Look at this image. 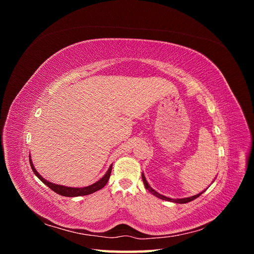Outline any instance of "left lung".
<instances>
[{"label":"left lung","mask_w":254,"mask_h":254,"mask_svg":"<svg viewBox=\"0 0 254 254\" xmlns=\"http://www.w3.org/2000/svg\"><path fill=\"white\" fill-rule=\"evenodd\" d=\"M142 180H143V182H144V186H145L146 190H148L152 195H155L156 197H158V198H160V199H162V200L171 201V202H175V203H188V202H190V201H193L194 199L198 198L202 193H204V190H204L201 191V193H199V194L194 195V196H190V197H186V198H170V197H166V196H164V195H162V194L158 193L157 190H153V189L149 186V184H148L147 180H146V178H145V176H144L143 173H142Z\"/></svg>","instance_id":"8db88e82"}]
</instances>
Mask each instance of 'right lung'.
<instances>
[{
    "label": "right lung",
    "instance_id": "obj_1",
    "mask_svg": "<svg viewBox=\"0 0 254 254\" xmlns=\"http://www.w3.org/2000/svg\"><path fill=\"white\" fill-rule=\"evenodd\" d=\"M29 163H30V167H32L34 174L45 184V186H48L52 190L55 191V193H57L61 196H64V197H77V196L90 195L92 193H95V191H97L98 190H102L106 186L107 182H108V180L110 178L111 170H112V165H110L109 168H108V171H107V173L102 177V178L99 179L98 181H96L95 183L91 184V186H89V187L72 188V187H64V186H61V184L53 183V182L48 181L47 179H44L43 177L36 171V168L33 164L32 158H30V155H29Z\"/></svg>",
    "mask_w": 254,
    "mask_h": 254
}]
</instances>
